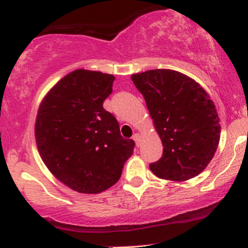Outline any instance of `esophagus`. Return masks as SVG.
<instances>
[{
	"label": "esophagus",
	"mask_w": 248,
	"mask_h": 248,
	"mask_svg": "<svg viewBox=\"0 0 248 248\" xmlns=\"http://www.w3.org/2000/svg\"><path fill=\"white\" fill-rule=\"evenodd\" d=\"M140 139H141V136H140V134H134L133 135V140L136 142V146H139V142H140Z\"/></svg>",
	"instance_id": "34e87169"
}]
</instances>
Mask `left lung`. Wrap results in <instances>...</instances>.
Wrapping results in <instances>:
<instances>
[{"label": "left lung", "instance_id": "left-lung-1", "mask_svg": "<svg viewBox=\"0 0 248 248\" xmlns=\"http://www.w3.org/2000/svg\"><path fill=\"white\" fill-rule=\"evenodd\" d=\"M146 100L163 144L149 164L157 177L186 181L207 167L217 150L220 124L215 104L203 87L177 71L150 70L132 76Z\"/></svg>", "mask_w": 248, "mask_h": 248}]
</instances>
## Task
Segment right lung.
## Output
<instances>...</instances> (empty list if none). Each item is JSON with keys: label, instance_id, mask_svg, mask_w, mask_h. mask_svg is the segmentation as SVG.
<instances>
[{"label": "right lung", "instance_id": "obj_1", "mask_svg": "<svg viewBox=\"0 0 248 248\" xmlns=\"http://www.w3.org/2000/svg\"><path fill=\"white\" fill-rule=\"evenodd\" d=\"M114 80L107 73L76 70L57 82L39 106V155L57 179L80 193L114 186L135 147L122 138L115 116L102 106Z\"/></svg>", "mask_w": 248, "mask_h": 248}]
</instances>
